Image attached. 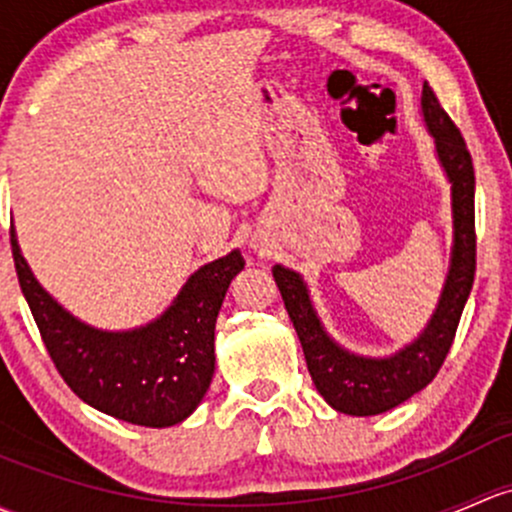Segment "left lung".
I'll return each mask as SVG.
<instances>
[{"label": "left lung", "instance_id": "1", "mask_svg": "<svg viewBox=\"0 0 512 512\" xmlns=\"http://www.w3.org/2000/svg\"><path fill=\"white\" fill-rule=\"evenodd\" d=\"M419 115L434 139L437 157L451 191V250L444 284L422 331L390 355L355 353L326 331L309 284L299 272L274 265L272 274L282 292L297 336L304 348L306 368L316 390L336 412L373 417L402 405L424 390L439 373L456 336L461 311L469 301L476 272V235H473V164L461 132L439 105L437 95L422 85Z\"/></svg>", "mask_w": 512, "mask_h": 512}]
</instances>
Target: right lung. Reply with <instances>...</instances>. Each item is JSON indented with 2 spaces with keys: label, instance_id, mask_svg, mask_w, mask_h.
<instances>
[{
  "label": "right lung",
  "instance_id": "1",
  "mask_svg": "<svg viewBox=\"0 0 512 512\" xmlns=\"http://www.w3.org/2000/svg\"><path fill=\"white\" fill-rule=\"evenodd\" d=\"M12 247L21 292L43 343L80 400L122 422L157 429L196 412L215 373L218 311L245 267L240 250L198 267L152 321L110 331L85 324L41 287L14 230Z\"/></svg>",
  "mask_w": 512,
  "mask_h": 512
}]
</instances>
